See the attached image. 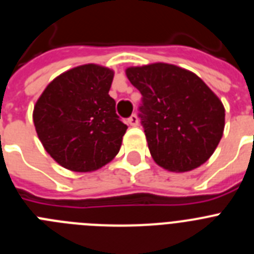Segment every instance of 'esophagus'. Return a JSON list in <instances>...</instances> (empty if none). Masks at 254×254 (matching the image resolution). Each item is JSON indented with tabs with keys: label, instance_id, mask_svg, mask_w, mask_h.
<instances>
[{
	"label": "esophagus",
	"instance_id": "1",
	"mask_svg": "<svg viewBox=\"0 0 254 254\" xmlns=\"http://www.w3.org/2000/svg\"><path fill=\"white\" fill-rule=\"evenodd\" d=\"M127 122H128V125H131V126H137L138 125L137 116H136V114H132L128 120H127Z\"/></svg>",
	"mask_w": 254,
	"mask_h": 254
}]
</instances>
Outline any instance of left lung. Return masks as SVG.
I'll list each match as a JSON object with an SVG mask.
<instances>
[{"mask_svg": "<svg viewBox=\"0 0 254 254\" xmlns=\"http://www.w3.org/2000/svg\"><path fill=\"white\" fill-rule=\"evenodd\" d=\"M126 75L142 95L138 117L156 164L173 172L202 165L223 136L219 98L198 76L174 64L129 67Z\"/></svg>", "mask_w": 254, "mask_h": 254, "instance_id": "8db88e82", "label": "left lung"}]
</instances>
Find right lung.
<instances>
[{
    "instance_id": "1",
    "label": "right lung",
    "mask_w": 254,
    "mask_h": 254,
    "mask_svg": "<svg viewBox=\"0 0 254 254\" xmlns=\"http://www.w3.org/2000/svg\"><path fill=\"white\" fill-rule=\"evenodd\" d=\"M113 71L84 64L56 77L40 95L33 121L46 151L73 172H91L118 154L127 126L109 96Z\"/></svg>"
}]
</instances>
